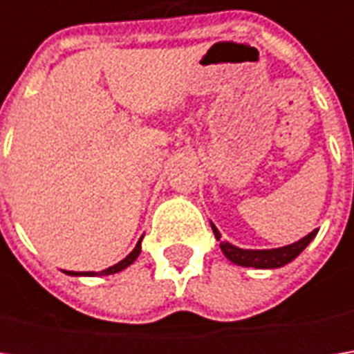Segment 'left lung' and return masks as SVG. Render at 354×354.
Listing matches in <instances>:
<instances>
[{"label": "left lung", "instance_id": "obj_1", "mask_svg": "<svg viewBox=\"0 0 354 354\" xmlns=\"http://www.w3.org/2000/svg\"><path fill=\"white\" fill-rule=\"evenodd\" d=\"M212 232L216 240H221V232L216 230V226L212 225ZM317 230L309 232L307 236L301 240L293 242L290 246L283 248H274V250H242L236 248L228 242H221V250L225 252V256L238 266H246V268H258V270H270V268H281V266L290 264L292 260H295L307 244L315 238Z\"/></svg>", "mask_w": 354, "mask_h": 354}]
</instances>
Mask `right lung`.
<instances>
[{
  "mask_svg": "<svg viewBox=\"0 0 354 354\" xmlns=\"http://www.w3.org/2000/svg\"><path fill=\"white\" fill-rule=\"evenodd\" d=\"M140 244H142V240H140V242L136 244V248L129 252L128 256H126V258H124L122 262H118V264H114L112 268H108V270H102V272H100V276L116 274V272H122L124 268H128V266L131 264V262H133V260H136L138 256H140V252H142V246H140ZM68 274H73V276H98V272H82V274H80V272H68Z\"/></svg>",
  "mask_w": 354,
  "mask_h": 354,
  "instance_id": "obj_1",
  "label": "right lung"
}]
</instances>
